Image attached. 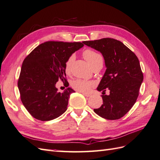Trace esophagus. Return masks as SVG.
<instances>
[{"instance_id": "obj_1", "label": "esophagus", "mask_w": 160, "mask_h": 160, "mask_svg": "<svg viewBox=\"0 0 160 160\" xmlns=\"http://www.w3.org/2000/svg\"><path fill=\"white\" fill-rule=\"evenodd\" d=\"M82 94L83 95L85 96V97H90L91 96V95H90V94H87V93H84V92H82Z\"/></svg>"}]
</instances>
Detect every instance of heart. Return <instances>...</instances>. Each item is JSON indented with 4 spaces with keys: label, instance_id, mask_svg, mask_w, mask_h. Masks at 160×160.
Segmentation results:
<instances>
[{
    "label": "heart",
    "instance_id": "b5f03b06",
    "mask_svg": "<svg viewBox=\"0 0 160 160\" xmlns=\"http://www.w3.org/2000/svg\"><path fill=\"white\" fill-rule=\"evenodd\" d=\"M83 56L92 68L98 64L103 63V59H102L101 56L95 51L91 50V49L85 50L83 52ZM73 60H74V56L71 55L65 63V71L67 73L70 72L71 66ZM71 85L72 88L77 91L80 92H88L91 91V88L95 86V83L91 81L77 79L72 81Z\"/></svg>",
    "mask_w": 160,
    "mask_h": 160
}]
</instances>
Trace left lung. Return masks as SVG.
Segmentation results:
<instances>
[{
    "mask_svg": "<svg viewBox=\"0 0 160 160\" xmlns=\"http://www.w3.org/2000/svg\"><path fill=\"white\" fill-rule=\"evenodd\" d=\"M82 42L101 53L106 67L97 88L103 91V103L94 112L106 120L120 119L132 108L138 96L143 80L138 59L122 42L113 38ZM106 88L110 91L109 96L104 95Z\"/></svg>",
    "mask_w": 160,
    "mask_h": 160,
    "instance_id": "obj_1",
    "label": "left lung"
}]
</instances>
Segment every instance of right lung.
<instances>
[{
    "instance_id": "right-lung-1",
    "label": "right lung",
    "mask_w": 160,
    "mask_h": 160,
    "mask_svg": "<svg viewBox=\"0 0 160 160\" xmlns=\"http://www.w3.org/2000/svg\"><path fill=\"white\" fill-rule=\"evenodd\" d=\"M83 46L82 42L49 41L40 44L24 59L18 88L24 107L36 119L52 120L67 110L69 95L75 91L68 87L60 92L55 85L59 80L66 82L65 63Z\"/></svg>"
}]
</instances>
